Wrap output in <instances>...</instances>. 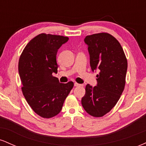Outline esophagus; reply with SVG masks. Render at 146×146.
Instances as JSON below:
<instances>
[{
    "mask_svg": "<svg viewBox=\"0 0 146 146\" xmlns=\"http://www.w3.org/2000/svg\"><path fill=\"white\" fill-rule=\"evenodd\" d=\"M74 86H83V84H78L76 82L74 83Z\"/></svg>",
    "mask_w": 146,
    "mask_h": 146,
    "instance_id": "1",
    "label": "esophagus"
}]
</instances>
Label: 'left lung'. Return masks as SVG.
Returning a JSON list of instances; mask_svg holds the SVG:
<instances>
[{"label":"left lung","instance_id":"left-lung-1","mask_svg":"<svg viewBox=\"0 0 146 146\" xmlns=\"http://www.w3.org/2000/svg\"><path fill=\"white\" fill-rule=\"evenodd\" d=\"M90 65L97 75V86L87 84L82 98L83 108L91 116H104L116 105L125 84L128 62L120 43L107 33L87 36Z\"/></svg>","mask_w":146,"mask_h":146}]
</instances>
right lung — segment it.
Returning a JSON list of instances; mask_svg holds the SVG:
<instances>
[{"label":"right lung","instance_id":"right-lung-1","mask_svg":"<svg viewBox=\"0 0 146 146\" xmlns=\"http://www.w3.org/2000/svg\"><path fill=\"white\" fill-rule=\"evenodd\" d=\"M68 37L41 33L31 40L18 62L22 91L33 111L43 118H51L61 111L73 82L60 83L53 76L58 73L56 55Z\"/></svg>","mask_w":146,"mask_h":146}]
</instances>
